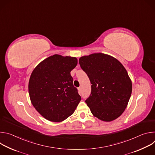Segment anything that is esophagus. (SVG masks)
Listing matches in <instances>:
<instances>
[{
	"label": "esophagus",
	"instance_id": "34e87169",
	"mask_svg": "<svg viewBox=\"0 0 155 155\" xmlns=\"http://www.w3.org/2000/svg\"><path fill=\"white\" fill-rule=\"evenodd\" d=\"M78 90H79V91H81V87H78Z\"/></svg>",
	"mask_w": 155,
	"mask_h": 155
}]
</instances>
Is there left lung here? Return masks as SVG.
I'll list each match as a JSON object with an SVG mask.
<instances>
[{
	"instance_id": "left-lung-1",
	"label": "left lung",
	"mask_w": 155,
	"mask_h": 155,
	"mask_svg": "<svg viewBox=\"0 0 155 155\" xmlns=\"http://www.w3.org/2000/svg\"><path fill=\"white\" fill-rule=\"evenodd\" d=\"M79 64L91 84V94L85 102L92 114L106 122L118 118L132 93V81L123 64L101 53L82 56Z\"/></svg>"
}]
</instances>
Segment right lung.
<instances>
[{
  "instance_id": "add662e5",
  "label": "right lung",
  "mask_w": 155,
  "mask_h": 155,
  "mask_svg": "<svg viewBox=\"0 0 155 155\" xmlns=\"http://www.w3.org/2000/svg\"><path fill=\"white\" fill-rule=\"evenodd\" d=\"M77 62L75 57L54 54L40 62L32 71L28 86L30 99L47 120H65L74 114L80 102L71 75Z\"/></svg>"
}]
</instances>
